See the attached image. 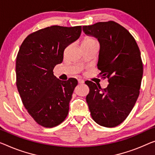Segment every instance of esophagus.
<instances>
[{
	"label": "esophagus",
	"mask_w": 155,
	"mask_h": 155,
	"mask_svg": "<svg viewBox=\"0 0 155 155\" xmlns=\"http://www.w3.org/2000/svg\"><path fill=\"white\" fill-rule=\"evenodd\" d=\"M78 84H84V81L83 79H81V78H78Z\"/></svg>",
	"instance_id": "1"
}]
</instances>
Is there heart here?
<instances>
[{
	"label": "heart",
	"instance_id": "heart-1",
	"mask_svg": "<svg viewBox=\"0 0 155 155\" xmlns=\"http://www.w3.org/2000/svg\"><path fill=\"white\" fill-rule=\"evenodd\" d=\"M95 41V40H93L92 38H85V40L83 41V42H91V41Z\"/></svg>",
	"mask_w": 155,
	"mask_h": 155
}]
</instances>
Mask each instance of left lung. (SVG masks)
I'll return each instance as SVG.
<instances>
[{
  "label": "left lung",
  "mask_w": 155,
  "mask_h": 155,
  "mask_svg": "<svg viewBox=\"0 0 155 155\" xmlns=\"http://www.w3.org/2000/svg\"><path fill=\"white\" fill-rule=\"evenodd\" d=\"M83 31L100 42L97 68L109 83L102 89L85 82L90 87L89 110L98 124L114 127L127 118L139 95L143 72L139 48L127 30L111 21L84 26Z\"/></svg>",
  "instance_id": "8db88e82"
}]
</instances>
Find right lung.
<instances>
[{
  "label": "right lung",
  "mask_w": 155,
  "mask_h": 155,
  "mask_svg": "<svg viewBox=\"0 0 155 155\" xmlns=\"http://www.w3.org/2000/svg\"><path fill=\"white\" fill-rule=\"evenodd\" d=\"M81 33V26L45 28L30 34L18 52V91L28 114L45 127L58 125L69 113L70 101L78 81L74 78L60 80L53 70L63 62L65 48L77 40Z\"/></svg>",
  "instance_id": "add662e5"
}]
</instances>
